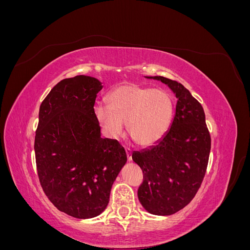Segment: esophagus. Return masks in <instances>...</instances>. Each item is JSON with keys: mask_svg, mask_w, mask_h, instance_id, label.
I'll return each mask as SVG.
<instances>
[{"mask_svg": "<svg viewBox=\"0 0 250 250\" xmlns=\"http://www.w3.org/2000/svg\"><path fill=\"white\" fill-rule=\"evenodd\" d=\"M125 151H126V155H127V161H128V162H131V161H132V153H131V150H130V149H128V148H126V149H125Z\"/></svg>", "mask_w": 250, "mask_h": 250, "instance_id": "esophagus-1", "label": "esophagus"}]
</instances>
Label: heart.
<instances>
[{
	"mask_svg": "<svg viewBox=\"0 0 250 250\" xmlns=\"http://www.w3.org/2000/svg\"><path fill=\"white\" fill-rule=\"evenodd\" d=\"M107 106L96 105L94 113L103 132L110 139L127 131L142 147L152 146L167 133L174 111L172 97L164 89L125 82L106 97Z\"/></svg>",
	"mask_w": 250,
	"mask_h": 250,
	"instance_id": "b5f03b06",
	"label": "heart"
}]
</instances>
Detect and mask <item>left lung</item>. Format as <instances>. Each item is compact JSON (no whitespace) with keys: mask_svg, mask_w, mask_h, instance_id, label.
Here are the masks:
<instances>
[{"mask_svg":"<svg viewBox=\"0 0 250 250\" xmlns=\"http://www.w3.org/2000/svg\"><path fill=\"white\" fill-rule=\"evenodd\" d=\"M146 78L168 85L177 102L164 138L133 151L132 161L144 173L138 197L148 213L169 216L188 206L197 193L208 167L210 137L201 104L183 84L162 76Z\"/></svg>","mask_w":250,"mask_h":250,"instance_id":"8db88e82","label":"left lung"}]
</instances>
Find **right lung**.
Instances as JSON below:
<instances>
[{
    "label": "right lung",
    "instance_id": "right-lung-1",
    "mask_svg": "<svg viewBox=\"0 0 250 250\" xmlns=\"http://www.w3.org/2000/svg\"><path fill=\"white\" fill-rule=\"evenodd\" d=\"M102 83L78 75L63 79L42 102L35 132V160L49 200L78 219L106 208L113 181L127 162L117 140L102 139L94 105Z\"/></svg>",
    "mask_w": 250,
    "mask_h": 250
}]
</instances>
